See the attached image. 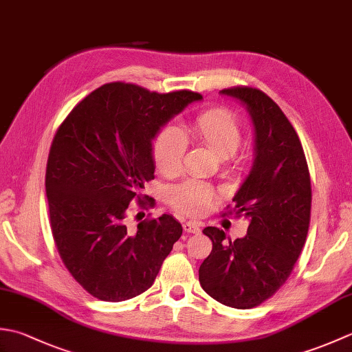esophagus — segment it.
I'll use <instances>...</instances> for the list:
<instances>
[{
	"instance_id": "34e87169",
	"label": "esophagus",
	"mask_w": 352,
	"mask_h": 352,
	"mask_svg": "<svg viewBox=\"0 0 352 352\" xmlns=\"http://www.w3.org/2000/svg\"><path fill=\"white\" fill-rule=\"evenodd\" d=\"M183 230L186 233H199L201 231V223L195 221H188L183 223Z\"/></svg>"
}]
</instances>
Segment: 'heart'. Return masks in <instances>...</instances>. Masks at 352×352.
Segmentation results:
<instances>
[{
    "label": "heart",
    "mask_w": 352,
    "mask_h": 352,
    "mask_svg": "<svg viewBox=\"0 0 352 352\" xmlns=\"http://www.w3.org/2000/svg\"><path fill=\"white\" fill-rule=\"evenodd\" d=\"M192 133L221 159L239 162L234 153L242 142V126L237 118L228 110L210 109L199 113L192 122ZM188 148L189 140L180 126L169 125L163 129L154 142V163L157 170L166 177L180 174ZM216 197L218 193L212 184L195 178L172 186L168 192L170 206L178 212L190 216L207 213Z\"/></svg>",
    "instance_id": "obj_1"
}]
</instances>
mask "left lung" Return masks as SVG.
I'll return each mask as SVG.
<instances>
[{
	"mask_svg": "<svg viewBox=\"0 0 352 352\" xmlns=\"http://www.w3.org/2000/svg\"><path fill=\"white\" fill-rule=\"evenodd\" d=\"M221 94L243 104L256 134L252 168L228 212L245 216L250 226L233 242L219 228L203 230L213 248L199 266V284L223 305L252 309L286 283L300 257L309 233L311 183L301 140L276 102L248 86Z\"/></svg>",
	"mask_w": 352,
	"mask_h": 352,
	"instance_id": "obj_1",
	"label": "left lung"
}]
</instances>
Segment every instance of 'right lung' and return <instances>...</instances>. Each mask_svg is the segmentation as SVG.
<instances>
[{"instance_id":"obj_1","label":"right lung","mask_w":352,"mask_h":352,"mask_svg":"<svg viewBox=\"0 0 352 352\" xmlns=\"http://www.w3.org/2000/svg\"><path fill=\"white\" fill-rule=\"evenodd\" d=\"M201 100L192 91L157 94L115 81L89 94L58 126L45 174L52 237L66 269L98 300L144 294L182 237V223L166 213L130 231L126 210L133 199L142 204L140 190L154 178L155 134Z\"/></svg>"}]
</instances>
